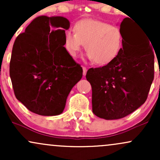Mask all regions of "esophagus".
I'll return each mask as SVG.
<instances>
[{"mask_svg": "<svg viewBox=\"0 0 160 160\" xmlns=\"http://www.w3.org/2000/svg\"><path fill=\"white\" fill-rule=\"evenodd\" d=\"M86 72H87V68L85 67H82V74H83V76H86Z\"/></svg>", "mask_w": 160, "mask_h": 160, "instance_id": "34e87169", "label": "esophagus"}]
</instances>
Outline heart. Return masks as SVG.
Returning a JSON list of instances; mask_svg holds the SVG:
<instances>
[{
  "instance_id": "1",
  "label": "heart",
  "mask_w": 160,
  "mask_h": 160,
  "mask_svg": "<svg viewBox=\"0 0 160 160\" xmlns=\"http://www.w3.org/2000/svg\"><path fill=\"white\" fill-rule=\"evenodd\" d=\"M76 33H65V45L68 52L76 58L85 45L87 58L98 65H107L120 52L122 34L119 28L94 19L80 21L75 26Z\"/></svg>"
}]
</instances>
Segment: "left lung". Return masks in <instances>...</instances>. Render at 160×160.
<instances>
[{
	"label": "left lung",
	"mask_w": 160,
	"mask_h": 160,
	"mask_svg": "<svg viewBox=\"0 0 160 160\" xmlns=\"http://www.w3.org/2000/svg\"><path fill=\"white\" fill-rule=\"evenodd\" d=\"M122 47L113 61L90 68L86 80L92 86L95 115L117 120L144 103L154 78L153 47L144 31L123 20L120 24Z\"/></svg>",
	"instance_id": "left-lung-1"
}]
</instances>
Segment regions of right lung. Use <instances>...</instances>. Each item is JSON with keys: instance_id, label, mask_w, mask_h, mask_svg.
<instances>
[{"instance_id": "1", "label": "right lung", "mask_w": 160, "mask_h": 160, "mask_svg": "<svg viewBox=\"0 0 160 160\" xmlns=\"http://www.w3.org/2000/svg\"><path fill=\"white\" fill-rule=\"evenodd\" d=\"M63 16H41L28 25L14 42L10 76L16 98L33 113L61 114L82 68L68 52Z\"/></svg>"}]
</instances>
